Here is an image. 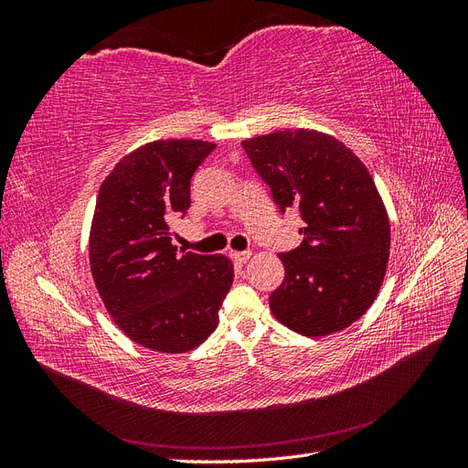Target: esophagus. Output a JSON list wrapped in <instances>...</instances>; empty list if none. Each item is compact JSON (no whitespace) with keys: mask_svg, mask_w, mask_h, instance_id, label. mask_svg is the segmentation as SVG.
Masks as SVG:
<instances>
[{"mask_svg":"<svg viewBox=\"0 0 468 468\" xmlns=\"http://www.w3.org/2000/svg\"><path fill=\"white\" fill-rule=\"evenodd\" d=\"M251 256V251H230V258L238 263V265H244Z\"/></svg>","mask_w":468,"mask_h":468,"instance_id":"obj_1","label":"esophagus"}]
</instances>
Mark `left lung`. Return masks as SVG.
Segmentation results:
<instances>
[{"label":"left lung","instance_id":"1","mask_svg":"<svg viewBox=\"0 0 468 468\" xmlns=\"http://www.w3.org/2000/svg\"><path fill=\"white\" fill-rule=\"evenodd\" d=\"M285 212L299 208L303 242L279 253L285 279L269 296L273 316L308 337L346 330L377 299L390 224L369 169L344 143L289 129L242 143Z\"/></svg>","mask_w":468,"mask_h":468}]
</instances>
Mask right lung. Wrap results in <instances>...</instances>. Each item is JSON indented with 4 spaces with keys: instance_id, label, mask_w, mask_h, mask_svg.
Wrapping results in <instances>:
<instances>
[{
    "instance_id": "obj_1",
    "label": "right lung",
    "mask_w": 468,
    "mask_h": 468,
    "mask_svg": "<svg viewBox=\"0 0 468 468\" xmlns=\"http://www.w3.org/2000/svg\"><path fill=\"white\" fill-rule=\"evenodd\" d=\"M217 144L154 140L112 167L99 187L90 267L107 313L133 342L186 353L217 330L234 265L172 244L169 222L191 207V177Z\"/></svg>"
}]
</instances>
